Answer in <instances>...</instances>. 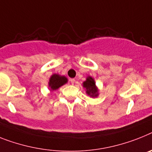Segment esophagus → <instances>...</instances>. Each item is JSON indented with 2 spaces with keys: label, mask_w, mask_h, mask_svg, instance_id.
Here are the masks:
<instances>
[{
  "label": "esophagus",
  "mask_w": 152,
  "mask_h": 152,
  "mask_svg": "<svg viewBox=\"0 0 152 152\" xmlns=\"http://www.w3.org/2000/svg\"><path fill=\"white\" fill-rule=\"evenodd\" d=\"M70 82H71V83L73 85V84L76 83V80H75V79H71V80H70Z\"/></svg>",
  "instance_id": "34e87169"
}]
</instances>
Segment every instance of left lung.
Returning <instances> with one entry per match:
<instances>
[{
  "label": "left lung",
  "mask_w": 152,
  "mask_h": 152,
  "mask_svg": "<svg viewBox=\"0 0 152 152\" xmlns=\"http://www.w3.org/2000/svg\"><path fill=\"white\" fill-rule=\"evenodd\" d=\"M83 87L86 90V94L90 96V97H97L99 96V89L92 76H88L86 77V80L83 83Z\"/></svg>",
  "instance_id": "1"
}]
</instances>
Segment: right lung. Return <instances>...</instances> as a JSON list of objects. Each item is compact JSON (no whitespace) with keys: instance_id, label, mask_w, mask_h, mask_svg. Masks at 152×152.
Here are the masks:
<instances>
[{"instance_id":"1","label":"right lung","mask_w":152,"mask_h":152,"mask_svg":"<svg viewBox=\"0 0 152 152\" xmlns=\"http://www.w3.org/2000/svg\"><path fill=\"white\" fill-rule=\"evenodd\" d=\"M67 82H68V79L65 76H61L59 74L56 73L52 74L48 81V89L50 90V91H54L67 83Z\"/></svg>"}]
</instances>
